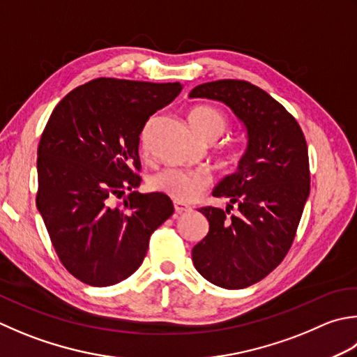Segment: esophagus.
Returning a JSON list of instances; mask_svg holds the SVG:
<instances>
[{
	"label": "esophagus",
	"instance_id": "34e87169",
	"mask_svg": "<svg viewBox=\"0 0 357 357\" xmlns=\"http://www.w3.org/2000/svg\"><path fill=\"white\" fill-rule=\"evenodd\" d=\"M192 207L190 206H185V204H181V202H176L174 201V212H176L178 215H183V213H187L190 212Z\"/></svg>",
	"mask_w": 357,
	"mask_h": 357
}]
</instances>
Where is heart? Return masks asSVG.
<instances>
[{
  "instance_id": "1",
  "label": "heart",
  "mask_w": 357,
  "mask_h": 357,
  "mask_svg": "<svg viewBox=\"0 0 357 357\" xmlns=\"http://www.w3.org/2000/svg\"><path fill=\"white\" fill-rule=\"evenodd\" d=\"M193 130L206 141H216L227 128V119L220 109L212 107H198L190 113ZM145 142V136L142 137ZM229 164L236 165L240 160L238 153L229 155ZM212 184V178L206 170L165 169L153 174L150 179L151 190L164 193L181 204L197 201Z\"/></svg>"
}]
</instances>
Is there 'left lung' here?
<instances>
[{
    "label": "left lung",
    "instance_id": "1",
    "mask_svg": "<svg viewBox=\"0 0 357 357\" xmlns=\"http://www.w3.org/2000/svg\"><path fill=\"white\" fill-rule=\"evenodd\" d=\"M188 96L227 105L248 132L238 169L213 188V197L230 202L226 211L199 208L208 234L192 250L206 280L226 289L248 288L274 271L294 241L310 197L308 146L296 119L252 83L208 82ZM234 205L237 213L229 215Z\"/></svg>",
    "mask_w": 357,
    "mask_h": 357
}]
</instances>
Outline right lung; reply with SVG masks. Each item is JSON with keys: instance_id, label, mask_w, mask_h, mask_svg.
<instances>
[{"instance_id": "right-lung-1", "label": "right lung", "mask_w": 357, "mask_h": 357, "mask_svg": "<svg viewBox=\"0 0 357 357\" xmlns=\"http://www.w3.org/2000/svg\"><path fill=\"white\" fill-rule=\"evenodd\" d=\"M179 82L96 79L54 108L38 144L37 208L60 261L80 282L111 286L141 266L150 236L173 215L164 193H139L141 132ZM125 188L126 199L116 205Z\"/></svg>"}]
</instances>
